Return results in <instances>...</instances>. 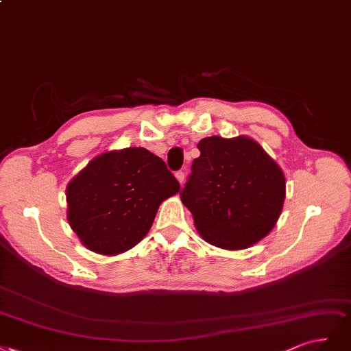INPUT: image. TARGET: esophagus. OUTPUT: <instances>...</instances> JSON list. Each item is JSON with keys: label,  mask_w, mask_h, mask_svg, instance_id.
Instances as JSON below:
<instances>
[{"label": "esophagus", "mask_w": 351, "mask_h": 351, "mask_svg": "<svg viewBox=\"0 0 351 351\" xmlns=\"http://www.w3.org/2000/svg\"><path fill=\"white\" fill-rule=\"evenodd\" d=\"M175 176H176V179H178V182L182 185L184 182H185V172H182V171H179V172H176L175 173Z\"/></svg>", "instance_id": "34e87169"}]
</instances>
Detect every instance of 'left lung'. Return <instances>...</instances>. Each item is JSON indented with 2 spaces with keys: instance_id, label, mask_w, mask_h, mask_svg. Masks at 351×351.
<instances>
[{
  "instance_id": "1",
  "label": "left lung",
  "mask_w": 351,
  "mask_h": 351,
  "mask_svg": "<svg viewBox=\"0 0 351 351\" xmlns=\"http://www.w3.org/2000/svg\"><path fill=\"white\" fill-rule=\"evenodd\" d=\"M180 199L202 239L228 251L246 250L276 226L286 198L281 167L255 140L206 137Z\"/></svg>"
}]
</instances>
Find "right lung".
<instances>
[{
  "label": "right lung",
  "instance_id": "add662e5",
  "mask_svg": "<svg viewBox=\"0 0 351 351\" xmlns=\"http://www.w3.org/2000/svg\"><path fill=\"white\" fill-rule=\"evenodd\" d=\"M166 163L143 147L96 156L66 185V219L80 242L118 255L149 233L159 206L178 194Z\"/></svg>",
  "mask_w": 351,
  "mask_h": 351
}]
</instances>
